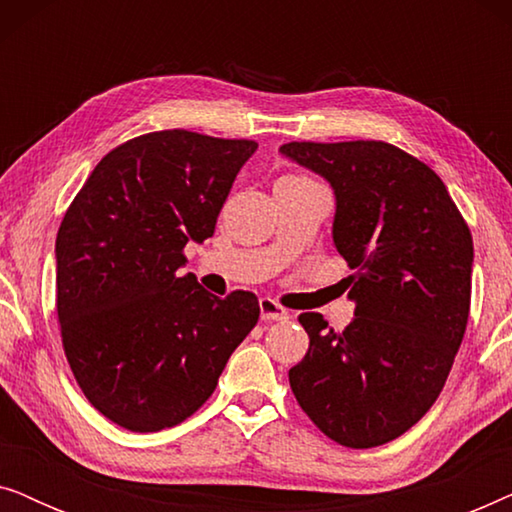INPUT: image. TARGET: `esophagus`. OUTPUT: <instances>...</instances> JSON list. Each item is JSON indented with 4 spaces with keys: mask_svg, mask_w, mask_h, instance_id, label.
Listing matches in <instances>:
<instances>
[{
    "mask_svg": "<svg viewBox=\"0 0 512 512\" xmlns=\"http://www.w3.org/2000/svg\"><path fill=\"white\" fill-rule=\"evenodd\" d=\"M258 305H261V319L263 321H284V319H289V312H286L284 307L277 303V300L261 298V300H258Z\"/></svg>",
    "mask_w": 512,
    "mask_h": 512,
    "instance_id": "1",
    "label": "esophagus"
}]
</instances>
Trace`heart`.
<instances>
[{
	"instance_id": "b5f03b06",
	"label": "heart",
	"mask_w": 512,
	"mask_h": 512,
	"mask_svg": "<svg viewBox=\"0 0 512 512\" xmlns=\"http://www.w3.org/2000/svg\"><path fill=\"white\" fill-rule=\"evenodd\" d=\"M291 179H305V177H291Z\"/></svg>"
}]
</instances>
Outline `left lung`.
<instances>
[{
    "label": "left lung",
    "mask_w": 512,
    "mask_h": 512,
    "mask_svg": "<svg viewBox=\"0 0 512 512\" xmlns=\"http://www.w3.org/2000/svg\"><path fill=\"white\" fill-rule=\"evenodd\" d=\"M286 158L333 186V242L354 319L342 333L303 312L293 396L321 433L366 450L403 436L450 375L471 310L473 237L436 172L394 144L289 142Z\"/></svg>",
    "instance_id": "1"
}]
</instances>
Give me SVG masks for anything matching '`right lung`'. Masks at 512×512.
Listing matches in <instances>:
<instances>
[{
  "label": "right lung",
  "instance_id": "right-lung-1",
  "mask_svg": "<svg viewBox=\"0 0 512 512\" xmlns=\"http://www.w3.org/2000/svg\"><path fill=\"white\" fill-rule=\"evenodd\" d=\"M251 139L191 130L109 151L60 223L55 307L69 368L95 410L128 431L181 424L214 394L256 326L258 298H216L184 275V247L214 235Z\"/></svg>",
  "mask_w": 512,
  "mask_h": 512
}]
</instances>
